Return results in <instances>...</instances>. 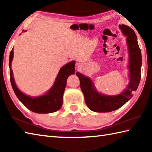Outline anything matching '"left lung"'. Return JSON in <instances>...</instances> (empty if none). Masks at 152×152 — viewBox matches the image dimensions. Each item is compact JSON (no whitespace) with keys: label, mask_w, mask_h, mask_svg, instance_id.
Wrapping results in <instances>:
<instances>
[{"label":"left lung","mask_w":152,"mask_h":152,"mask_svg":"<svg viewBox=\"0 0 152 152\" xmlns=\"http://www.w3.org/2000/svg\"><path fill=\"white\" fill-rule=\"evenodd\" d=\"M119 28L127 37V43L129 55V69L130 82L127 88L121 94L109 96L101 94L96 91L91 80L77 72L76 76L80 82V88L85 97L88 107L96 112H109L115 110L125 104L131 99L132 92L137 91L141 78L142 56L138 46L137 35L131 27L125 25H119Z\"/></svg>","instance_id":"1"}]
</instances>
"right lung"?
<instances>
[{
	"label": "right lung",
	"instance_id": "obj_1",
	"mask_svg": "<svg viewBox=\"0 0 152 152\" xmlns=\"http://www.w3.org/2000/svg\"><path fill=\"white\" fill-rule=\"evenodd\" d=\"M13 50L14 48L10 54V78L13 90L18 99L28 109L35 113L48 114L59 110L63 104V96L66 85V80L68 77L75 72V61H71L61 68L52 88L46 94L36 97H31L23 93L15 85L11 69V63L14 57Z\"/></svg>",
	"mask_w": 152,
	"mask_h": 152
}]
</instances>
